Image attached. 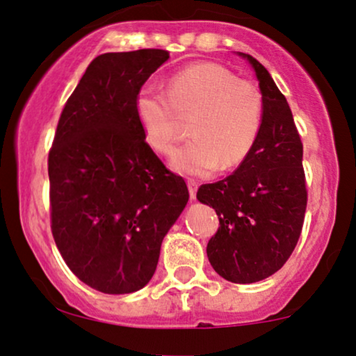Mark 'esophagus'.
<instances>
[{
    "label": "esophagus",
    "mask_w": 356,
    "mask_h": 356,
    "mask_svg": "<svg viewBox=\"0 0 356 356\" xmlns=\"http://www.w3.org/2000/svg\"><path fill=\"white\" fill-rule=\"evenodd\" d=\"M197 188H198V182L193 181V179H191V181H188V193H191L192 200H195V197H197Z\"/></svg>",
    "instance_id": "1"
}]
</instances>
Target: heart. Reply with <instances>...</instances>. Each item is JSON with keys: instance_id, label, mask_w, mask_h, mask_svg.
<instances>
[{"instance_id": "b5f03b06", "label": "heart", "mask_w": 356, "mask_h": 356, "mask_svg": "<svg viewBox=\"0 0 356 356\" xmlns=\"http://www.w3.org/2000/svg\"><path fill=\"white\" fill-rule=\"evenodd\" d=\"M135 111L145 140L161 154H169L179 140V117H191L192 138L172 156L184 174L207 175L231 169L248 158L264 120L259 88L216 63L191 65L170 76L168 92L143 86Z\"/></svg>"}]
</instances>
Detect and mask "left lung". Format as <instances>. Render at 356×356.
I'll use <instances>...</instances> for the list:
<instances>
[{"mask_svg": "<svg viewBox=\"0 0 356 356\" xmlns=\"http://www.w3.org/2000/svg\"><path fill=\"white\" fill-rule=\"evenodd\" d=\"M264 97L259 138L239 168L205 184L197 198L220 218L207 255L218 275L233 283H255L283 267L301 236L307 205L302 143L286 99L254 56Z\"/></svg>", "mask_w": 356, "mask_h": 356, "instance_id": "left-lung-1", "label": "left lung"}]
</instances>
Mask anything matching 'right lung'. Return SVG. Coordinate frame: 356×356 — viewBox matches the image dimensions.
<instances>
[{"mask_svg": "<svg viewBox=\"0 0 356 356\" xmlns=\"http://www.w3.org/2000/svg\"><path fill=\"white\" fill-rule=\"evenodd\" d=\"M168 50L102 54L66 101L49 153L51 234L71 272L125 295L153 277L161 243L188 202L181 175L145 141L136 94Z\"/></svg>", "mask_w": 356, "mask_h": 356, "instance_id": "add662e5", "label": "right lung"}]
</instances>
